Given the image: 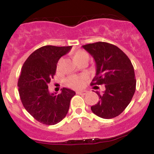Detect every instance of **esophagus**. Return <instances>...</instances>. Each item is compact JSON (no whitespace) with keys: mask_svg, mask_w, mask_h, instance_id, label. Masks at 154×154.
<instances>
[{"mask_svg":"<svg viewBox=\"0 0 154 154\" xmlns=\"http://www.w3.org/2000/svg\"><path fill=\"white\" fill-rule=\"evenodd\" d=\"M77 94H79V95H86V94H87V91H77Z\"/></svg>","mask_w":154,"mask_h":154,"instance_id":"34e87169","label":"esophagus"}]
</instances>
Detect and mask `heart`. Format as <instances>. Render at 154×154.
Listing matches in <instances>:
<instances>
[{
	"label": "heart",
	"instance_id": "obj_1",
	"mask_svg": "<svg viewBox=\"0 0 154 154\" xmlns=\"http://www.w3.org/2000/svg\"><path fill=\"white\" fill-rule=\"evenodd\" d=\"M72 57L77 63L85 60H88V54L83 50H77L72 54ZM85 76H70L66 79V83L69 87L72 88H79L84 84Z\"/></svg>",
	"mask_w": 154,
	"mask_h": 154
}]
</instances>
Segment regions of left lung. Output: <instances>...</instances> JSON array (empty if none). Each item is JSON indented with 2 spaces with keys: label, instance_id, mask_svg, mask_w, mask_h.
Segmentation results:
<instances>
[{
  "label": "left lung",
  "instance_id": "left-lung-1",
  "mask_svg": "<svg viewBox=\"0 0 154 154\" xmlns=\"http://www.w3.org/2000/svg\"><path fill=\"white\" fill-rule=\"evenodd\" d=\"M82 48L93 56L96 64L91 85H105L102 94L96 92L99 101L91 106L92 111L103 119L119 116L135 92L136 79L131 61L117 46L105 42L87 44Z\"/></svg>",
  "mask_w": 154,
  "mask_h": 154
}]
</instances>
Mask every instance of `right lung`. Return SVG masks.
<instances>
[{"label":"right lung","mask_w":154,"mask_h":154,"mask_svg":"<svg viewBox=\"0 0 154 154\" xmlns=\"http://www.w3.org/2000/svg\"><path fill=\"white\" fill-rule=\"evenodd\" d=\"M72 46L45 45L37 49L23 64L18 80L19 93L24 109L39 122L54 125L66 116L75 92L63 88L51 93L48 84L56 74V64Z\"/></svg>","instance_id":"1"}]
</instances>
